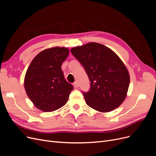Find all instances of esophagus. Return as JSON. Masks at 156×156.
<instances>
[{"instance_id":"1","label":"esophagus","mask_w":156,"mask_h":156,"mask_svg":"<svg viewBox=\"0 0 156 156\" xmlns=\"http://www.w3.org/2000/svg\"><path fill=\"white\" fill-rule=\"evenodd\" d=\"M73 85H74V87H75V88H78V83L77 81H76V82H74V83H73Z\"/></svg>"}]
</instances>
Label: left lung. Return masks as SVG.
Here are the masks:
<instances>
[{"instance_id":"obj_1","label":"left lung","mask_w":156,"mask_h":156,"mask_svg":"<svg viewBox=\"0 0 156 156\" xmlns=\"http://www.w3.org/2000/svg\"><path fill=\"white\" fill-rule=\"evenodd\" d=\"M73 56L82 64L90 82L83 95L88 106L101 112H109L124 101L130 78L126 66L111 49L89 43L73 48Z\"/></svg>"}]
</instances>
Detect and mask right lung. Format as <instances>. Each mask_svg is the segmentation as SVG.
Returning <instances> with one entry per match:
<instances>
[{
	"label": "right lung",
	"mask_w": 156,
	"mask_h": 156,
	"mask_svg": "<svg viewBox=\"0 0 156 156\" xmlns=\"http://www.w3.org/2000/svg\"><path fill=\"white\" fill-rule=\"evenodd\" d=\"M69 52L64 47H54L40 52L31 62L24 86L28 97L38 109L50 112L66 104L73 87L64 78L61 66Z\"/></svg>",
	"instance_id": "right-lung-1"
}]
</instances>
